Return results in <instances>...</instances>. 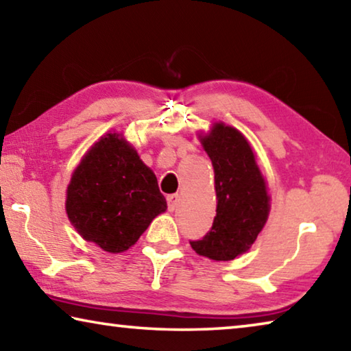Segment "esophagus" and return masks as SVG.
Returning a JSON list of instances; mask_svg holds the SVG:
<instances>
[{
	"label": "esophagus",
	"mask_w": 351,
	"mask_h": 351,
	"mask_svg": "<svg viewBox=\"0 0 351 351\" xmlns=\"http://www.w3.org/2000/svg\"><path fill=\"white\" fill-rule=\"evenodd\" d=\"M178 201H180V197L176 193L169 195L167 197V204H169V210H175V207L178 206Z\"/></svg>",
	"instance_id": "esophagus-1"
}]
</instances>
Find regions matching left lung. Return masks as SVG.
Segmentation results:
<instances>
[{
    "label": "left lung",
    "mask_w": 351,
    "mask_h": 351,
    "mask_svg": "<svg viewBox=\"0 0 351 351\" xmlns=\"http://www.w3.org/2000/svg\"><path fill=\"white\" fill-rule=\"evenodd\" d=\"M201 142L215 173L217 217L209 232L190 245L212 260H234L252 246L263 229L269 197L252 148L239 130L215 123Z\"/></svg>",
    "instance_id": "left-lung-1"
}]
</instances>
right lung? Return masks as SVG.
<instances>
[{
	"instance_id": "add662e5",
	"label": "right lung",
	"mask_w": 351,
	"mask_h": 351,
	"mask_svg": "<svg viewBox=\"0 0 351 351\" xmlns=\"http://www.w3.org/2000/svg\"><path fill=\"white\" fill-rule=\"evenodd\" d=\"M66 213L83 239L106 252H123L167 209L153 171L116 133L94 144L75 169Z\"/></svg>"
}]
</instances>
